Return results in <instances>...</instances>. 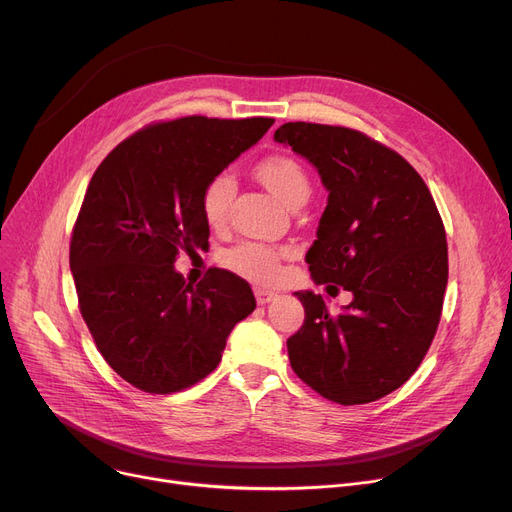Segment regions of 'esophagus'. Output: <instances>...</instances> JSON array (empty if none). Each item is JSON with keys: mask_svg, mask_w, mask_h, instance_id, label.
I'll list each match as a JSON object with an SVG mask.
<instances>
[{"mask_svg": "<svg viewBox=\"0 0 512 512\" xmlns=\"http://www.w3.org/2000/svg\"><path fill=\"white\" fill-rule=\"evenodd\" d=\"M255 298H257L259 304H267V302H271V300H276L278 294L267 290V288H255Z\"/></svg>", "mask_w": 512, "mask_h": 512, "instance_id": "1", "label": "esophagus"}]
</instances>
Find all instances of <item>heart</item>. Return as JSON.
<instances>
[{
    "label": "heart",
    "mask_w": 512,
    "mask_h": 512,
    "mask_svg": "<svg viewBox=\"0 0 512 512\" xmlns=\"http://www.w3.org/2000/svg\"><path fill=\"white\" fill-rule=\"evenodd\" d=\"M255 175L288 208L292 203L306 199L311 193V183L304 168L294 158L284 154L261 160L255 168ZM234 191L236 181L230 173L216 175L203 189L201 210L210 226H220L226 222ZM280 257L282 253L274 247L261 243H243L226 253L224 263L236 274L249 280L274 282L280 276Z\"/></svg>",
    "instance_id": "heart-1"
}]
</instances>
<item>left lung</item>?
<instances>
[{"instance_id": "left-lung-1", "label": "left lung", "mask_w": 512, "mask_h": 512, "mask_svg": "<svg viewBox=\"0 0 512 512\" xmlns=\"http://www.w3.org/2000/svg\"><path fill=\"white\" fill-rule=\"evenodd\" d=\"M274 140L309 160L329 193L306 251L313 282L352 292L337 315L321 294L294 292L304 323L288 339L290 364L329 401H377L416 372L440 321L449 257L436 203L410 162L360 131L296 121Z\"/></svg>"}]
</instances>
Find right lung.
<instances>
[{"label": "right lung", "instance_id": "obj_1", "mask_svg": "<svg viewBox=\"0 0 512 512\" xmlns=\"http://www.w3.org/2000/svg\"><path fill=\"white\" fill-rule=\"evenodd\" d=\"M271 125L265 117L158 123L96 168L70 267L96 348L133 387L166 395L208 377L234 325L255 311L245 280L212 269L193 286L175 261L208 245L203 189Z\"/></svg>", "mask_w": 512, "mask_h": 512}]
</instances>
